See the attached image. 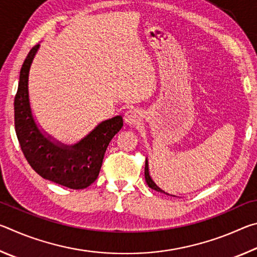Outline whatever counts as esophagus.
<instances>
[{
    "mask_svg": "<svg viewBox=\"0 0 257 257\" xmlns=\"http://www.w3.org/2000/svg\"><path fill=\"white\" fill-rule=\"evenodd\" d=\"M123 120L127 124H136L141 120V112L136 108H129L124 112Z\"/></svg>",
    "mask_w": 257,
    "mask_h": 257,
    "instance_id": "obj_1",
    "label": "esophagus"
}]
</instances>
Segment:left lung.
I'll list each match as a JSON object with an SVG mask.
<instances>
[{
	"label": "left lung",
	"mask_w": 257,
	"mask_h": 257,
	"mask_svg": "<svg viewBox=\"0 0 257 257\" xmlns=\"http://www.w3.org/2000/svg\"><path fill=\"white\" fill-rule=\"evenodd\" d=\"M145 180H146V184L149 185V187L150 188H152V189H154V190H156V191H160V193H163V194H165V195H169V194H167V193H164V191L161 189V188H159L158 186L155 185V182L152 180V178L150 177V172H149V162H147V160L145 161Z\"/></svg>",
	"instance_id": "1"
}]
</instances>
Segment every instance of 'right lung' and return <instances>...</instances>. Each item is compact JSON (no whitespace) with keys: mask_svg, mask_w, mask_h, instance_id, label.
<instances>
[{"mask_svg":"<svg viewBox=\"0 0 257 257\" xmlns=\"http://www.w3.org/2000/svg\"><path fill=\"white\" fill-rule=\"evenodd\" d=\"M40 44L35 45L21 67L15 97V128L21 151L38 175L71 189H84L97 179L104 154L114 135L122 128V116L103 121L73 146L58 145L45 137L33 119L28 97L30 64Z\"/></svg>","mask_w":257,"mask_h":257,"instance_id":"1","label":"right lung"}]
</instances>
